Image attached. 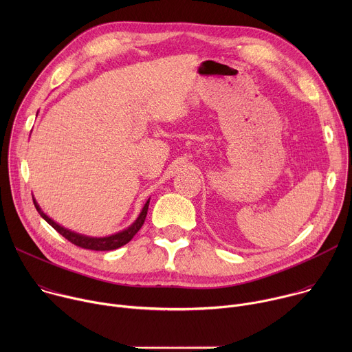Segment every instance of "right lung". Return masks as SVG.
<instances>
[{
	"instance_id": "obj_1",
	"label": "right lung",
	"mask_w": 352,
	"mask_h": 352,
	"mask_svg": "<svg viewBox=\"0 0 352 352\" xmlns=\"http://www.w3.org/2000/svg\"><path fill=\"white\" fill-rule=\"evenodd\" d=\"M148 202H150V197L146 200V204L142 209V212L139 213L138 219L125 230L117 232V234H113V235H109V236H87V235H83V234H78L75 231H71L63 226H60L58 223H56L53 219H50L43 210L41 208L38 206V204L36 202V199L33 197V204H34V208L37 209L38 214L52 226L56 231H58L63 236H65L69 242H72L74 245L76 246H80V248H85V249H91V250H113V249H118L121 248L122 245L128 243L133 235L140 230V227L143 226L144 223V219H146V214H147V209H148Z\"/></svg>"
}]
</instances>
